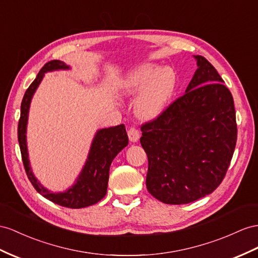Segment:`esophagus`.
Here are the masks:
<instances>
[{
  "instance_id": "esophagus-1",
  "label": "esophagus",
  "mask_w": 258,
  "mask_h": 258,
  "mask_svg": "<svg viewBox=\"0 0 258 258\" xmlns=\"http://www.w3.org/2000/svg\"><path fill=\"white\" fill-rule=\"evenodd\" d=\"M127 135H128V138L130 141L132 143H135L137 142L138 140H140V131H138L136 127H131L127 132Z\"/></svg>"
}]
</instances>
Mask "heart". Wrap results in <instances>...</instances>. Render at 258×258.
<instances>
[{
	"instance_id": "obj_1",
	"label": "heart",
	"mask_w": 258,
	"mask_h": 258,
	"mask_svg": "<svg viewBox=\"0 0 258 258\" xmlns=\"http://www.w3.org/2000/svg\"><path fill=\"white\" fill-rule=\"evenodd\" d=\"M176 87L174 71L168 68L158 70L154 64L135 69L122 83V92L126 96L141 91L135 102V113L142 120H154L166 110Z\"/></svg>"
}]
</instances>
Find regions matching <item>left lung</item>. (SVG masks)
Wrapping results in <instances>:
<instances>
[{
  "label": "left lung",
  "mask_w": 258,
  "mask_h": 258,
  "mask_svg": "<svg viewBox=\"0 0 258 258\" xmlns=\"http://www.w3.org/2000/svg\"><path fill=\"white\" fill-rule=\"evenodd\" d=\"M194 57L198 68L185 94L141 127L146 186L164 204H188L213 193L236 144L233 97L214 66L202 55Z\"/></svg>",
  "instance_id": "left-lung-1"
}]
</instances>
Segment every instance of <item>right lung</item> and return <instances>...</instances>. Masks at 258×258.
<instances>
[{"instance_id": "1", "label": "right lung", "mask_w": 258, "mask_h": 258, "mask_svg": "<svg viewBox=\"0 0 258 258\" xmlns=\"http://www.w3.org/2000/svg\"><path fill=\"white\" fill-rule=\"evenodd\" d=\"M68 69H70V66L58 60L45 63L40 72L38 73L35 81L26 90L21 105V117L18 122V143L26 174L37 192L60 206L68 208H84L101 201L107 194L111 162L124 147L127 146L128 137L124 124L99 130L92 141L87 161H86L81 174L78 175L76 183L63 193H51L38 182L32 173L28 159L27 143H26V128H27L30 101L39 84L42 81L44 73Z\"/></svg>"}]
</instances>
